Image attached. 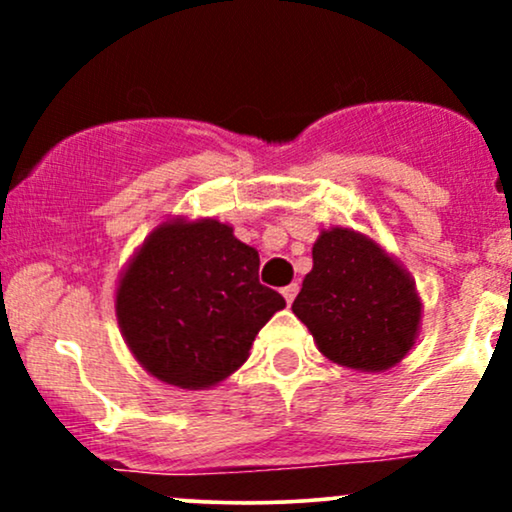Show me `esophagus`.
Wrapping results in <instances>:
<instances>
[{"instance_id": "34e87169", "label": "esophagus", "mask_w": 512, "mask_h": 512, "mask_svg": "<svg viewBox=\"0 0 512 512\" xmlns=\"http://www.w3.org/2000/svg\"><path fill=\"white\" fill-rule=\"evenodd\" d=\"M281 293H284V298H286V303H293V298H296V293H298V284H289V286H284V289H281Z\"/></svg>"}]
</instances>
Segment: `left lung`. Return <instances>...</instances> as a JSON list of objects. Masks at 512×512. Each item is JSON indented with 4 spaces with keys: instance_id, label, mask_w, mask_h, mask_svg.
<instances>
[{
    "instance_id": "left-lung-1",
    "label": "left lung",
    "mask_w": 512,
    "mask_h": 512,
    "mask_svg": "<svg viewBox=\"0 0 512 512\" xmlns=\"http://www.w3.org/2000/svg\"><path fill=\"white\" fill-rule=\"evenodd\" d=\"M291 310L339 366L380 373L409 354L421 301L407 269L351 228L322 231Z\"/></svg>"
}]
</instances>
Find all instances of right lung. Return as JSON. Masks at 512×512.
I'll list each match as a JSON object with an SVG mask.
<instances>
[{"label": "right lung", "instance_id": "obj_1", "mask_svg": "<svg viewBox=\"0 0 512 512\" xmlns=\"http://www.w3.org/2000/svg\"><path fill=\"white\" fill-rule=\"evenodd\" d=\"M286 305L260 284V255L216 219L161 223L120 276V332L146 373L204 390L248 361L257 332Z\"/></svg>", "mask_w": 512, "mask_h": 512}]
</instances>
